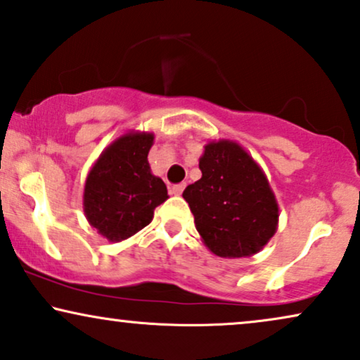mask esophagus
Returning a JSON list of instances; mask_svg holds the SVG:
<instances>
[{
  "instance_id": "obj_1",
  "label": "esophagus",
  "mask_w": 360,
  "mask_h": 360,
  "mask_svg": "<svg viewBox=\"0 0 360 360\" xmlns=\"http://www.w3.org/2000/svg\"><path fill=\"white\" fill-rule=\"evenodd\" d=\"M184 188H186V184H184V183L172 186V188H171V194H174V195H181V194H183Z\"/></svg>"
}]
</instances>
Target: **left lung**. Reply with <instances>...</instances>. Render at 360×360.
I'll use <instances>...</instances> for the list:
<instances>
[{
	"label": "left lung",
	"mask_w": 360,
	"mask_h": 360,
	"mask_svg": "<svg viewBox=\"0 0 360 360\" xmlns=\"http://www.w3.org/2000/svg\"><path fill=\"white\" fill-rule=\"evenodd\" d=\"M202 177L184 189L204 244L219 257L261 251L277 229L279 206L269 181L234 141H212L199 159Z\"/></svg>",
	"instance_id": "left-lung-1"
}]
</instances>
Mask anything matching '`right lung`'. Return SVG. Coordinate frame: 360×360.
<instances>
[{"label":"right lung","instance_id":"add662e5","mask_svg":"<svg viewBox=\"0 0 360 360\" xmlns=\"http://www.w3.org/2000/svg\"><path fill=\"white\" fill-rule=\"evenodd\" d=\"M153 141L151 133L121 136L104 149L86 177V219L111 243L146 227L154 209L167 199L166 184L148 162Z\"/></svg>","mask_w":360,"mask_h":360}]
</instances>
